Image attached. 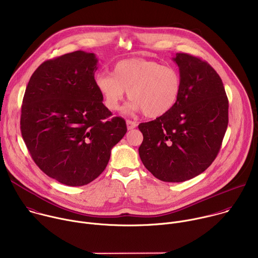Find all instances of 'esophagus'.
<instances>
[{
    "label": "esophagus",
    "mask_w": 258,
    "mask_h": 258,
    "mask_svg": "<svg viewBox=\"0 0 258 258\" xmlns=\"http://www.w3.org/2000/svg\"><path fill=\"white\" fill-rule=\"evenodd\" d=\"M137 122L136 121H133V120H130L127 119L126 120V126H127V130H133L135 127H137Z\"/></svg>",
    "instance_id": "esophagus-1"
}]
</instances>
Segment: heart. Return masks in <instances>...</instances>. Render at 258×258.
I'll use <instances>...</instances> for the list:
<instances>
[{
    "mask_svg": "<svg viewBox=\"0 0 258 258\" xmlns=\"http://www.w3.org/2000/svg\"><path fill=\"white\" fill-rule=\"evenodd\" d=\"M96 87L107 109L115 111L127 92L130 107L147 117H159L174 107L181 92V77L176 68L141 58L117 62L112 73H100Z\"/></svg>",
    "mask_w": 258,
    "mask_h": 258,
    "instance_id": "b5f03b06",
    "label": "heart"
}]
</instances>
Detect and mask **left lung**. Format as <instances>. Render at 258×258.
Instances as JSON below:
<instances>
[{
    "label": "left lung",
    "instance_id": "8db88e82",
    "mask_svg": "<svg viewBox=\"0 0 258 258\" xmlns=\"http://www.w3.org/2000/svg\"><path fill=\"white\" fill-rule=\"evenodd\" d=\"M181 92L166 114L139 124V154L155 177L180 182L202 173L216 158L229 123V100L222 79L204 60L186 53L173 58Z\"/></svg>",
    "mask_w": 258,
    "mask_h": 258
}]
</instances>
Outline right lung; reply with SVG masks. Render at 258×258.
<instances>
[{"label":"right lung","instance_id":"right-lung-1","mask_svg":"<svg viewBox=\"0 0 258 258\" xmlns=\"http://www.w3.org/2000/svg\"><path fill=\"white\" fill-rule=\"evenodd\" d=\"M95 54L76 51L42 63L26 87L20 131L31 158L48 176L80 187L106 168L126 133L103 104Z\"/></svg>","mask_w":258,"mask_h":258}]
</instances>
